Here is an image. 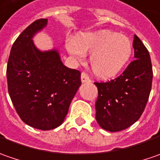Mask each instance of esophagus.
Wrapping results in <instances>:
<instances>
[{"label": "esophagus", "mask_w": 160, "mask_h": 160, "mask_svg": "<svg viewBox=\"0 0 160 160\" xmlns=\"http://www.w3.org/2000/svg\"><path fill=\"white\" fill-rule=\"evenodd\" d=\"M91 80L89 79V77H88V75L87 74L86 72H82L81 73V82L82 83H88V82H90Z\"/></svg>", "instance_id": "34e87169"}]
</instances>
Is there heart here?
Listing matches in <instances>:
<instances>
[{"label":"heart","instance_id":"1","mask_svg":"<svg viewBox=\"0 0 160 160\" xmlns=\"http://www.w3.org/2000/svg\"><path fill=\"white\" fill-rule=\"evenodd\" d=\"M65 48L77 60H81L86 54L91 55V69L102 80H110L119 74L132 55L129 39L109 30L81 33L76 39L66 40Z\"/></svg>","mask_w":160,"mask_h":160}]
</instances>
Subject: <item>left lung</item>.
I'll use <instances>...</instances> for the list:
<instances>
[{"instance_id": "left-lung-1", "label": "left lung", "mask_w": 160, "mask_h": 160, "mask_svg": "<svg viewBox=\"0 0 160 160\" xmlns=\"http://www.w3.org/2000/svg\"><path fill=\"white\" fill-rule=\"evenodd\" d=\"M135 60L122 74L106 82H95L98 89L96 118L99 126L118 132L136 122L145 109L152 84V65L148 49L134 36Z\"/></svg>"}]
</instances>
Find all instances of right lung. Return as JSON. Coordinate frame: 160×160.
<instances>
[{"label": "right lung", "mask_w": 160, "mask_h": 160, "mask_svg": "<svg viewBox=\"0 0 160 160\" xmlns=\"http://www.w3.org/2000/svg\"><path fill=\"white\" fill-rule=\"evenodd\" d=\"M48 19L32 23L11 48L7 65L8 90L20 118L41 130L59 127L81 84L80 72L63 65L56 49L42 52L32 37Z\"/></svg>", "instance_id": "right-lung-1"}]
</instances>
